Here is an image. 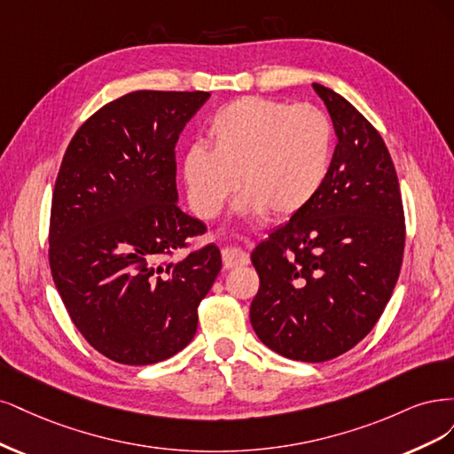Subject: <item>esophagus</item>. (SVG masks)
Returning <instances> with one entry per match:
<instances>
[{
    "instance_id": "1",
    "label": "esophagus",
    "mask_w": 454,
    "mask_h": 454,
    "mask_svg": "<svg viewBox=\"0 0 454 454\" xmlns=\"http://www.w3.org/2000/svg\"><path fill=\"white\" fill-rule=\"evenodd\" d=\"M223 264H224L226 270L247 266L248 264V254L238 247H224L223 248Z\"/></svg>"
}]
</instances>
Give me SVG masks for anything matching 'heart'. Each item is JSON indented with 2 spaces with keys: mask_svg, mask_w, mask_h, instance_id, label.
<instances>
[{
  "mask_svg": "<svg viewBox=\"0 0 454 454\" xmlns=\"http://www.w3.org/2000/svg\"><path fill=\"white\" fill-rule=\"evenodd\" d=\"M207 137L209 149L192 145L183 158L188 201L200 218L216 216L238 181L239 215H296L328 179L333 129L315 106L239 98L211 116Z\"/></svg>",
  "mask_w": 454,
  "mask_h": 454,
  "instance_id": "obj_1",
  "label": "heart"
}]
</instances>
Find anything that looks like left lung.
I'll list each match as a JSON object with an SVG mask.
<instances>
[{"mask_svg":"<svg viewBox=\"0 0 454 454\" xmlns=\"http://www.w3.org/2000/svg\"><path fill=\"white\" fill-rule=\"evenodd\" d=\"M338 145L317 198L251 253L260 288L251 325L275 353L325 362L375 326L396 286L405 243L400 184L379 131L323 84Z\"/></svg>","mask_w":454,"mask_h":454,"instance_id":"8db88e82","label":"left lung"}]
</instances>
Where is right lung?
I'll return each mask as SVG.
<instances>
[{"label":"right lung","mask_w":454,"mask_h":454,"mask_svg":"<svg viewBox=\"0 0 454 454\" xmlns=\"http://www.w3.org/2000/svg\"><path fill=\"white\" fill-rule=\"evenodd\" d=\"M209 92L137 90L73 136L58 173L49 260L66 309L98 353L162 362L198 330V305L223 268L207 245L164 262L206 224L181 211L175 145Z\"/></svg>","instance_id":"add662e5"}]
</instances>
